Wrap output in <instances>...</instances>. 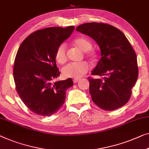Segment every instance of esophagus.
I'll list each match as a JSON object with an SVG mask.
<instances>
[{
  "label": "esophagus",
  "mask_w": 149,
  "mask_h": 149,
  "mask_svg": "<svg viewBox=\"0 0 149 149\" xmlns=\"http://www.w3.org/2000/svg\"><path fill=\"white\" fill-rule=\"evenodd\" d=\"M80 81L79 79H73V82H74V83H77V82H79Z\"/></svg>",
  "instance_id": "34e87169"
}]
</instances>
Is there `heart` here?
<instances>
[{"label":"heart","mask_w":149,"mask_h":149,"mask_svg":"<svg viewBox=\"0 0 149 149\" xmlns=\"http://www.w3.org/2000/svg\"><path fill=\"white\" fill-rule=\"evenodd\" d=\"M73 43L84 52H89L92 48L91 42L85 38H76L73 41ZM89 54L91 56L93 57L95 53L93 52H89ZM55 58L59 64H64L66 62L67 54H66V46L65 44H61L58 46L55 53ZM89 69V64L87 62H70L62 68V72L64 76L67 78L78 79L87 72Z\"/></svg>","instance_id":"b5f03b06"}]
</instances>
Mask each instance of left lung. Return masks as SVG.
<instances>
[{"label": "left lung", "instance_id": "left-lung-1", "mask_svg": "<svg viewBox=\"0 0 149 149\" xmlns=\"http://www.w3.org/2000/svg\"><path fill=\"white\" fill-rule=\"evenodd\" d=\"M76 30L93 39L100 48V60L91 74L103 77L88 78L92 101L107 111L122 107L139 75L136 55L128 39L120 29L102 23H84Z\"/></svg>", "mask_w": 149, "mask_h": 149}]
</instances>
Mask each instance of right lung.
<instances>
[{"label":"right lung","instance_id":"add662e5","mask_svg":"<svg viewBox=\"0 0 149 149\" xmlns=\"http://www.w3.org/2000/svg\"><path fill=\"white\" fill-rule=\"evenodd\" d=\"M74 29V26L40 29L25 38L17 51L13 70L17 91L25 105L38 115L55 113L65 101L66 90L73 85L70 78L52 81L60 74L56 50Z\"/></svg>","mask_w":149,"mask_h":149}]
</instances>
